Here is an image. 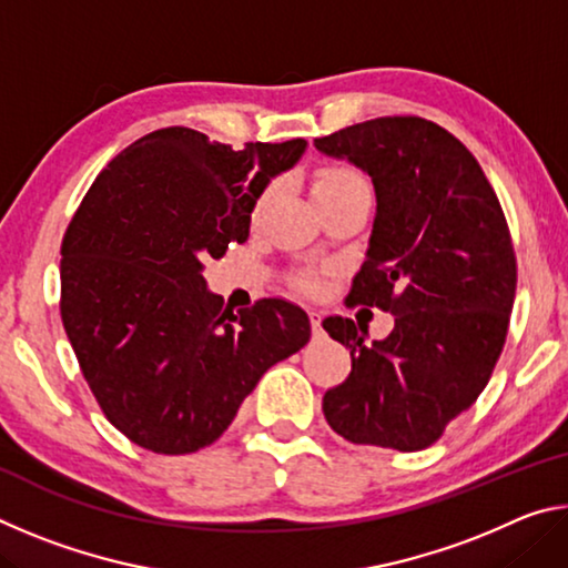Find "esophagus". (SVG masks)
<instances>
[{
    "label": "esophagus",
    "instance_id": "obj_1",
    "mask_svg": "<svg viewBox=\"0 0 568 568\" xmlns=\"http://www.w3.org/2000/svg\"><path fill=\"white\" fill-rule=\"evenodd\" d=\"M307 318H311V328H313V333L315 335H318L321 331H323V315L318 313V311H311V313H307Z\"/></svg>",
    "mask_w": 568,
    "mask_h": 568
}]
</instances>
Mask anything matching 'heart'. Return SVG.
<instances>
[{
  "label": "heart",
  "instance_id": "1",
  "mask_svg": "<svg viewBox=\"0 0 568 568\" xmlns=\"http://www.w3.org/2000/svg\"><path fill=\"white\" fill-rule=\"evenodd\" d=\"M355 187H368V185H365V180L358 170L351 165H343V162H331V165H321L313 172V195H315V200H318V205L331 203V200L341 197V195H345V192H351ZM267 195H271V190H265L263 197L257 200L255 213L263 207ZM295 285L305 293L318 291V281H315L311 273L297 275Z\"/></svg>",
  "mask_w": 568,
  "mask_h": 568
}]
</instances>
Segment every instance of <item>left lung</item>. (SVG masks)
<instances>
[{
    "instance_id": "8db88e82",
    "label": "left lung",
    "mask_w": 568,
    "mask_h": 568,
    "mask_svg": "<svg viewBox=\"0 0 568 568\" xmlns=\"http://www.w3.org/2000/svg\"><path fill=\"white\" fill-rule=\"evenodd\" d=\"M315 148L376 187L371 245L345 303L396 315L371 345L351 318L323 321L353 361L325 390V420L351 444L428 448L474 406L504 351L516 253L501 203L464 142L416 114L351 124Z\"/></svg>"
}]
</instances>
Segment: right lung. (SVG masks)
Instances as JSON below:
<instances>
[{
  "mask_svg": "<svg viewBox=\"0 0 568 568\" xmlns=\"http://www.w3.org/2000/svg\"><path fill=\"white\" fill-rule=\"evenodd\" d=\"M305 140L155 130L108 162L62 237L60 313L94 400L132 444L195 454L225 434L263 373L311 341L303 307L223 305L205 263L245 243L271 178Z\"/></svg>",
  "mask_w": 568,
  "mask_h": 568,
  "instance_id": "add662e5",
  "label": "right lung"
}]
</instances>
